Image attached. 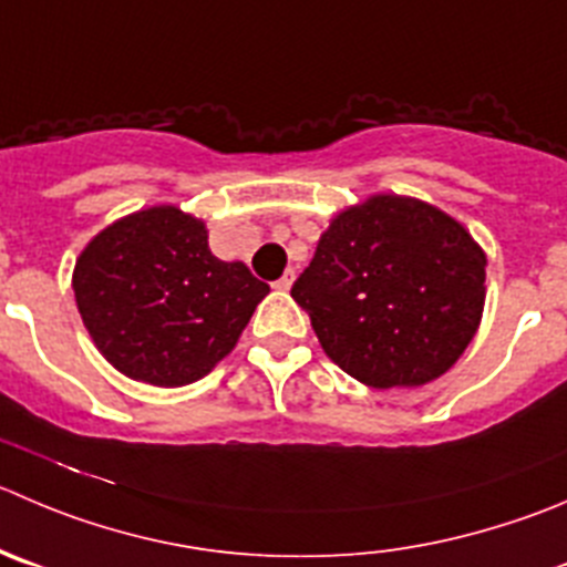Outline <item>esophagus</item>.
I'll use <instances>...</instances> for the list:
<instances>
[{
  "label": "esophagus",
  "mask_w": 567,
  "mask_h": 567,
  "mask_svg": "<svg viewBox=\"0 0 567 567\" xmlns=\"http://www.w3.org/2000/svg\"><path fill=\"white\" fill-rule=\"evenodd\" d=\"M292 284H295V272H292V269H287V272H284L278 280H275L272 287L278 289V292H289V289H292Z\"/></svg>",
  "instance_id": "esophagus-1"
}]
</instances>
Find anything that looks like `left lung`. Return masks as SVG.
I'll return each mask as SVG.
<instances>
[{
    "label": "left lung",
    "mask_w": 567,
    "mask_h": 567,
    "mask_svg": "<svg viewBox=\"0 0 567 567\" xmlns=\"http://www.w3.org/2000/svg\"><path fill=\"white\" fill-rule=\"evenodd\" d=\"M482 247L440 208L375 194L320 236L292 298L328 359L373 390L440 379L476 337Z\"/></svg>",
    "instance_id": "obj_1"
}]
</instances>
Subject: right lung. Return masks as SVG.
I'll use <instances>...</instances> for the list:
<instances>
[{
	"label": "right lung",
	"instance_id": "obj_1",
	"mask_svg": "<svg viewBox=\"0 0 567 567\" xmlns=\"http://www.w3.org/2000/svg\"><path fill=\"white\" fill-rule=\"evenodd\" d=\"M72 287L100 353L153 386L212 373L269 292L241 261H219L206 225L175 206L131 214L94 236Z\"/></svg>",
	"mask_w": 567,
	"mask_h": 567
}]
</instances>
